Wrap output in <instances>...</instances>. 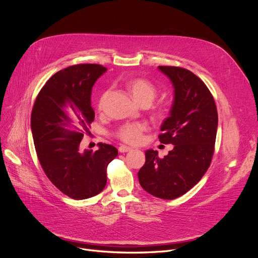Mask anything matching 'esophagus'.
<instances>
[{
	"label": "esophagus",
	"mask_w": 258,
	"mask_h": 258,
	"mask_svg": "<svg viewBox=\"0 0 258 258\" xmlns=\"http://www.w3.org/2000/svg\"><path fill=\"white\" fill-rule=\"evenodd\" d=\"M118 150H119L120 153H124V152H128V151L133 150V148H132V147H128V146H125V145H121V146L118 148Z\"/></svg>",
	"instance_id": "esophagus-1"
}]
</instances>
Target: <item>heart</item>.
I'll return each instance as SVG.
<instances>
[{
  "instance_id": "heart-1",
  "label": "heart",
  "mask_w": 258,
  "mask_h": 258,
  "mask_svg": "<svg viewBox=\"0 0 258 258\" xmlns=\"http://www.w3.org/2000/svg\"><path fill=\"white\" fill-rule=\"evenodd\" d=\"M125 87L127 91L130 92V95L134 99V101L140 105H144L148 104L150 105L153 100L156 97L157 89L155 85L150 82L147 79L144 78H133L130 79L125 82ZM104 104V97L100 100L99 107L100 109L103 108ZM168 113V108L166 107H161L155 111V116L156 117H165ZM146 130V125L142 123H133V124H125L120 127L118 131V137L123 141L124 143L127 144H139L142 141V137L143 133Z\"/></svg>"
}]
</instances>
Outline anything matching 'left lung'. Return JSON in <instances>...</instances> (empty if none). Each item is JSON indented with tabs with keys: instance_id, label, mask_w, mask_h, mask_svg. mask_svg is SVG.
Segmentation results:
<instances>
[{
	"instance_id": "1",
	"label": "left lung",
	"mask_w": 258,
	"mask_h": 258,
	"mask_svg": "<svg viewBox=\"0 0 258 258\" xmlns=\"http://www.w3.org/2000/svg\"><path fill=\"white\" fill-rule=\"evenodd\" d=\"M158 70L174 87L170 116L163 120L158 139L174 148L163 158L157 151L147 150L138 178L148 194L174 200L191 189L210 167L218 114L212 93L192 72L169 66H158Z\"/></svg>"
}]
</instances>
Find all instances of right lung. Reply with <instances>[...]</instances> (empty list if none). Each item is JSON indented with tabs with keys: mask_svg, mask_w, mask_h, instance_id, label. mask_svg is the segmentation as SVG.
<instances>
[{
	"mask_svg": "<svg viewBox=\"0 0 258 258\" xmlns=\"http://www.w3.org/2000/svg\"><path fill=\"white\" fill-rule=\"evenodd\" d=\"M107 69L97 63L68 67L55 73L35 101L31 128L41 167L62 194L74 200L99 195L107 183V167L118 155L109 144L81 149L95 119L90 97L93 84Z\"/></svg>",
	"mask_w": 258,
	"mask_h": 258,
	"instance_id": "add662e5",
	"label": "right lung"
}]
</instances>
